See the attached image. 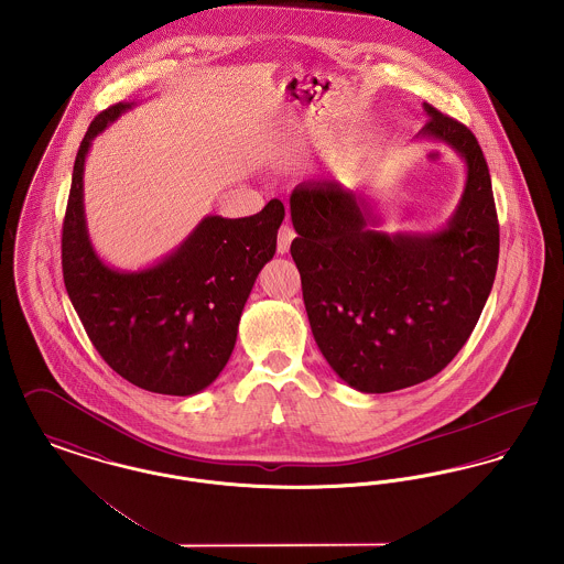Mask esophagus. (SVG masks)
I'll return each instance as SVG.
<instances>
[{
	"mask_svg": "<svg viewBox=\"0 0 564 564\" xmlns=\"http://www.w3.org/2000/svg\"><path fill=\"white\" fill-rule=\"evenodd\" d=\"M293 238H295V231H293L289 225H282L280 231H278V252H280V254H286V252H289Z\"/></svg>",
	"mask_w": 564,
	"mask_h": 564,
	"instance_id": "esophagus-1",
	"label": "esophagus"
}]
</instances>
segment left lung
<instances>
[{
	"label": "left lung",
	"instance_id": "left-lung-1",
	"mask_svg": "<svg viewBox=\"0 0 564 564\" xmlns=\"http://www.w3.org/2000/svg\"><path fill=\"white\" fill-rule=\"evenodd\" d=\"M420 140L442 142L467 165L444 229L386 234L371 202L335 180L291 195L310 326L330 369L360 392H392L437 376L458 355L492 291L499 220L474 133L424 104Z\"/></svg>",
	"mask_w": 564,
	"mask_h": 564
}]
</instances>
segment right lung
<instances>
[{
  "instance_id": "add662e5",
  "label": "right lung",
  "mask_w": 564,
  "mask_h": 564,
  "mask_svg": "<svg viewBox=\"0 0 564 564\" xmlns=\"http://www.w3.org/2000/svg\"><path fill=\"white\" fill-rule=\"evenodd\" d=\"M131 108L120 101L104 110L80 142L63 220V280L95 350L120 378L150 392L188 397L208 388L234 352L241 310L275 254L284 206L271 199L254 216H206L150 268L106 265L85 218V159L90 142Z\"/></svg>"
}]
</instances>
